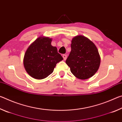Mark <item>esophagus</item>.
<instances>
[{
    "label": "esophagus",
    "instance_id": "1",
    "mask_svg": "<svg viewBox=\"0 0 122 122\" xmlns=\"http://www.w3.org/2000/svg\"><path fill=\"white\" fill-rule=\"evenodd\" d=\"M62 57H63V60H66L67 59V55H66V54H63V55H62Z\"/></svg>",
    "mask_w": 122,
    "mask_h": 122
}]
</instances>
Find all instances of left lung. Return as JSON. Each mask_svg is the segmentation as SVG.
Masks as SVG:
<instances>
[{
    "label": "left lung",
    "mask_w": 122,
    "mask_h": 122,
    "mask_svg": "<svg viewBox=\"0 0 122 122\" xmlns=\"http://www.w3.org/2000/svg\"><path fill=\"white\" fill-rule=\"evenodd\" d=\"M66 63L76 77L86 80L98 71L101 57L97 48L92 41L84 36H77L72 39L71 51Z\"/></svg>",
    "instance_id": "8db88e82"
}]
</instances>
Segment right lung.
Masks as SVG:
<instances>
[{
    "label": "right lung",
    "instance_id": "obj_1",
    "mask_svg": "<svg viewBox=\"0 0 122 122\" xmlns=\"http://www.w3.org/2000/svg\"><path fill=\"white\" fill-rule=\"evenodd\" d=\"M52 39L40 36L30 44L24 57V66L29 75L37 80L46 78L53 73L56 63L63 60Z\"/></svg>",
    "mask_w": 122,
    "mask_h": 122
}]
</instances>
